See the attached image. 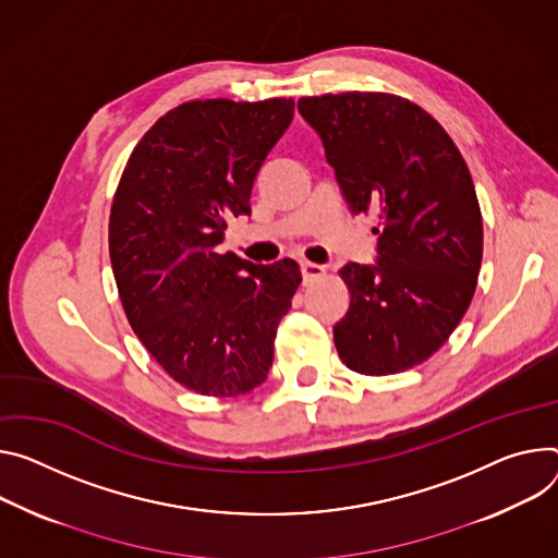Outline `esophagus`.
Instances as JSON below:
<instances>
[{
  "label": "esophagus",
  "mask_w": 558,
  "mask_h": 558,
  "mask_svg": "<svg viewBox=\"0 0 558 558\" xmlns=\"http://www.w3.org/2000/svg\"><path fill=\"white\" fill-rule=\"evenodd\" d=\"M300 271H302V278H305V282H312V280L325 276V267L316 265V263H300Z\"/></svg>",
  "instance_id": "34e87169"
}]
</instances>
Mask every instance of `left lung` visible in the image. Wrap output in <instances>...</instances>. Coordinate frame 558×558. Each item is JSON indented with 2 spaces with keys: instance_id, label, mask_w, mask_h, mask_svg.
<instances>
[{
  "instance_id": "left-lung-1",
  "label": "left lung",
  "mask_w": 558,
  "mask_h": 558,
  "mask_svg": "<svg viewBox=\"0 0 558 558\" xmlns=\"http://www.w3.org/2000/svg\"><path fill=\"white\" fill-rule=\"evenodd\" d=\"M351 214H376V265L338 274L351 298L333 327L340 361L365 376L421 365L465 316L483 258L470 169L447 131L389 93L300 97Z\"/></svg>"
}]
</instances>
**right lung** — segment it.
<instances>
[{"label": "right lung", "instance_id": "1", "mask_svg": "<svg viewBox=\"0 0 558 558\" xmlns=\"http://www.w3.org/2000/svg\"><path fill=\"white\" fill-rule=\"evenodd\" d=\"M293 120V99H195L150 126L120 178L109 253L129 325L160 367L202 396L265 383L302 280L291 258L253 265L218 253L227 220Z\"/></svg>", "mask_w": 558, "mask_h": 558}]
</instances>
